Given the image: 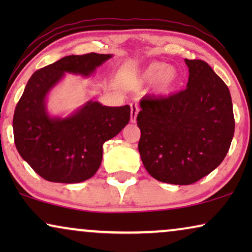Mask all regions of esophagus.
I'll use <instances>...</instances> for the list:
<instances>
[{"mask_svg":"<svg viewBox=\"0 0 252 252\" xmlns=\"http://www.w3.org/2000/svg\"><path fill=\"white\" fill-rule=\"evenodd\" d=\"M137 113H139V105L133 103L130 104V123H136Z\"/></svg>","mask_w":252,"mask_h":252,"instance_id":"obj_1","label":"esophagus"}]
</instances>
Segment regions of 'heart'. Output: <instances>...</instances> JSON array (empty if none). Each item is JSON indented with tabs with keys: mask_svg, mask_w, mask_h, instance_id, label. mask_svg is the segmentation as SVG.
<instances>
[{
	"mask_svg": "<svg viewBox=\"0 0 252 252\" xmlns=\"http://www.w3.org/2000/svg\"><path fill=\"white\" fill-rule=\"evenodd\" d=\"M151 82H155V91L158 94H167L177 85L178 73L173 67H167L166 64L153 63L137 77L127 79L125 85L130 89H137Z\"/></svg>",
	"mask_w": 252,
	"mask_h": 252,
	"instance_id": "1",
	"label": "heart"
}]
</instances>
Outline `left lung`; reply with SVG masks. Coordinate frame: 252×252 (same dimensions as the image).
<instances>
[{
	"label": "left lung",
	"mask_w": 252,
	"mask_h": 252,
	"mask_svg": "<svg viewBox=\"0 0 252 252\" xmlns=\"http://www.w3.org/2000/svg\"><path fill=\"white\" fill-rule=\"evenodd\" d=\"M187 87L167 97L140 101L139 151L151 177L191 185L219 166L232 143L235 120L229 89L201 60H185Z\"/></svg>",
	"instance_id": "obj_1"
}]
</instances>
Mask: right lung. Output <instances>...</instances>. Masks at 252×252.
<instances>
[{
  "instance_id": "obj_1",
  "label": "right lung",
  "mask_w": 252,
  "mask_h": 252,
  "mask_svg": "<svg viewBox=\"0 0 252 252\" xmlns=\"http://www.w3.org/2000/svg\"><path fill=\"white\" fill-rule=\"evenodd\" d=\"M112 55H71L34 72L13 115V136L22 158L50 182L78 184L91 179L102 163L103 143L129 122L130 108L88 101L70 116L53 117L47 96L65 73L87 78Z\"/></svg>"
}]
</instances>
